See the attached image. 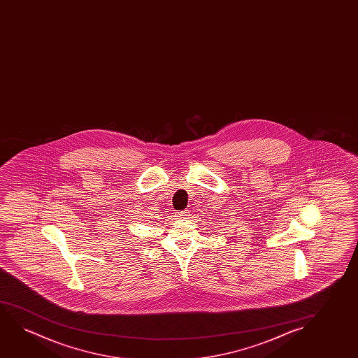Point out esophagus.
I'll return each instance as SVG.
<instances>
[{"instance_id": "34e87169", "label": "esophagus", "mask_w": 358, "mask_h": 358, "mask_svg": "<svg viewBox=\"0 0 358 358\" xmlns=\"http://www.w3.org/2000/svg\"><path fill=\"white\" fill-rule=\"evenodd\" d=\"M178 215L181 216V217H187V216H189V211L187 210V209L186 210L180 211Z\"/></svg>"}]
</instances>
